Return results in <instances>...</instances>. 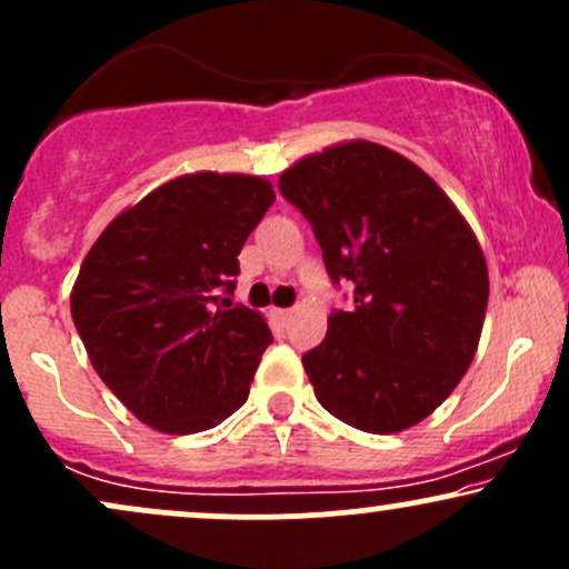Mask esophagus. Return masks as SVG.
I'll list each match as a JSON object with an SVG mask.
<instances>
[{"label":"esophagus","instance_id":"esophagus-1","mask_svg":"<svg viewBox=\"0 0 569 569\" xmlns=\"http://www.w3.org/2000/svg\"><path fill=\"white\" fill-rule=\"evenodd\" d=\"M276 318L280 323H286L291 318V310H276Z\"/></svg>","mask_w":569,"mask_h":569}]
</instances>
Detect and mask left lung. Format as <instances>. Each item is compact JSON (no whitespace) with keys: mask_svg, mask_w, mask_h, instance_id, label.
Masks as SVG:
<instances>
[{"mask_svg":"<svg viewBox=\"0 0 569 569\" xmlns=\"http://www.w3.org/2000/svg\"><path fill=\"white\" fill-rule=\"evenodd\" d=\"M278 189L312 224L352 310L302 363L326 411L367 433L433 415L471 367L485 326L487 259L466 217L415 162L352 139L307 154Z\"/></svg>","mask_w":569,"mask_h":569,"instance_id":"left-lung-1","label":"left lung"}]
</instances>
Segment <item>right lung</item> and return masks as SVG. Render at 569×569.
Instances as JSON below:
<instances>
[{"label":"right lung","instance_id":"1","mask_svg":"<svg viewBox=\"0 0 569 569\" xmlns=\"http://www.w3.org/2000/svg\"><path fill=\"white\" fill-rule=\"evenodd\" d=\"M272 200L262 176H176L117 213L84 257L71 318L98 377L143 426L200 433L246 403L272 335L230 293Z\"/></svg>","mask_w":569,"mask_h":569}]
</instances>
